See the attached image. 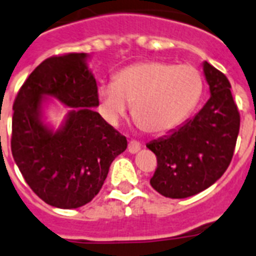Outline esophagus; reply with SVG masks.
<instances>
[{"mask_svg": "<svg viewBox=\"0 0 256 256\" xmlns=\"http://www.w3.org/2000/svg\"><path fill=\"white\" fill-rule=\"evenodd\" d=\"M128 152L130 153H136L138 150H140V143L136 140H130L128 142Z\"/></svg>", "mask_w": 256, "mask_h": 256, "instance_id": "34e87169", "label": "esophagus"}]
</instances>
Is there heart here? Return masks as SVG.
<instances>
[{"instance_id":"b5f03b06","label":"heart","mask_w":256,"mask_h":256,"mask_svg":"<svg viewBox=\"0 0 256 256\" xmlns=\"http://www.w3.org/2000/svg\"><path fill=\"white\" fill-rule=\"evenodd\" d=\"M202 94L198 72L190 66L143 62L122 70L113 84L98 88L106 120L116 124L131 106L138 125L150 134H165L180 126Z\"/></svg>"}]
</instances>
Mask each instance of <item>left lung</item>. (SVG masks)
Returning <instances> with one entry per match:
<instances>
[{
  "label": "left lung",
  "mask_w": 256,
  "mask_h": 256,
  "mask_svg": "<svg viewBox=\"0 0 256 256\" xmlns=\"http://www.w3.org/2000/svg\"><path fill=\"white\" fill-rule=\"evenodd\" d=\"M211 96L201 110L170 135L146 146L157 157L150 186L168 198L202 192L226 172L240 131V112L224 73L204 63Z\"/></svg>",
  "instance_id": "left-lung-1"
}]
</instances>
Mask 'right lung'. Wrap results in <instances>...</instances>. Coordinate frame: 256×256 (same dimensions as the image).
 <instances>
[{"label": "right lung", "instance_id": "obj_1", "mask_svg": "<svg viewBox=\"0 0 256 256\" xmlns=\"http://www.w3.org/2000/svg\"><path fill=\"white\" fill-rule=\"evenodd\" d=\"M85 52L54 55L26 80L14 100L11 152L30 190L59 208L84 206L99 193L113 160L128 140L92 108L99 106ZM75 110L56 133L39 120L42 98Z\"/></svg>", "mask_w": 256, "mask_h": 256}]
</instances>
